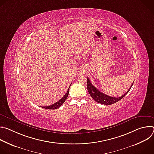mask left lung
<instances>
[{"label":"left lung","instance_id":"obj_1","mask_svg":"<svg viewBox=\"0 0 154 154\" xmlns=\"http://www.w3.org/2000/svg\"><path fill=\"white\" fill-rule=\"evenodd\" d=\"M134 83L131 85L129 90L122 96L119 97H111L109 96L106 94H105L99 91L97 88H96V87H94L93 84L91 83L90 79L88 78H87V83H86V86H87V89L88 91V93H90V96L92 97V98L97 102L104 105H112L113 104L119 100H120L121 99H122L130 91L131 89V86H132Z\"/></svg>","mask_w":154,"mask_h":154}]
</instances>
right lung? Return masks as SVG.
I'll use <instances>...</instances> for the list:
<instances>
[{
  "label": "right lung",
  "mask_w": 154,
  "mask_h": 154,
  "mask_svg": "<svg viewBox=\"0 0 154 154\" xmlns=\"http://www.w3.org/2000/svg\"><path fill=\"white\" fill-rule=\"evenodd\" d=\"M71 86V85H70ZM70 86L68 88V90L67 91V93L65 94V95L61 99H60L58 102H57L56 103L50 105V106H42L43 108H46V109H57L58 108H59L66 100V99H67L68 96V94H69V88Z\"/></svg>",
  "instance_id": "add662e5"
}]
</instances>
